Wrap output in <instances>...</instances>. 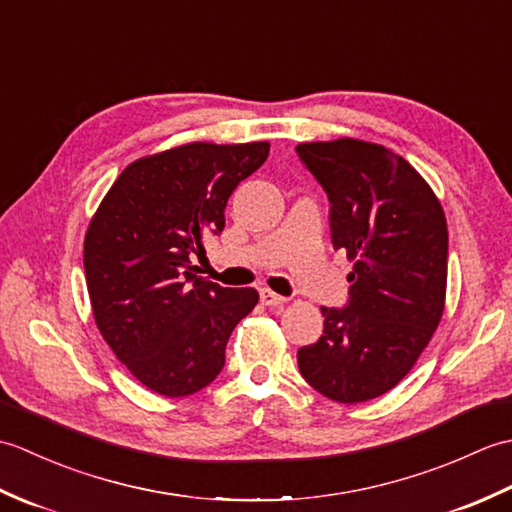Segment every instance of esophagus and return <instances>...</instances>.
I'll return each instance as SVG.
<instances>
[{
  "label": "esophagus",
  "instance_id": "1",
  "mask_svg": "<svg viewBox=\"0 0 512 512\" xmlns=\"http://www.w3.org/2000/svg\"><path fill=\"white\" fill-rule=\"evenodd\" d=\"M259 299H262V303H264V306H268V308H281L288 301L286 297L275 295L273 290H262V292H259Z\"/></svg>",
  "mask_w": 512,
  "mask_h": 512
}]
</instances>
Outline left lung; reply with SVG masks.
Returning a JSON list of instances; mask_svg holds the SVG:
<instances>
[{"label":"left lung","mask_w":512,"mask_h":512,"mask_svg":"<svg viewBox=\"0 0 512 512\" xmlns=\"http://www.w3.org/2000/svg\"><path fill=\"white\" fill-rule=\"evenodd\" d=\"M330 200L332 244L354 270L345 308H321L323 334L301 347V376L325 398L365 402L396 387L429 345L447 297L442 204L394 151L356 138L301 143Z\"/></svg>","instance_id":"left-lung-1"}]
</instances>
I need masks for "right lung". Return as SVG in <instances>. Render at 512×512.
<instances>
[{
	"mask_svg": "<svg viewBox=\"0 0 512 512\" xmlns=\"http://www.w3.org/2000/svg\"><path fill=\"white\" fill-rule=\"evenodd\" d=\"M270 145L189 143L125 167L85 233L96 328L118 361L160 396H191L224 367L228 336L257 306L255 288H222L191 255L224 231L231 193Z\"/></svg>",
	"mask_w": 512,
	"mask_h": 512,
	"instance_id": "right-lung-1",
	"label": "right lung"
}]
</instances>
